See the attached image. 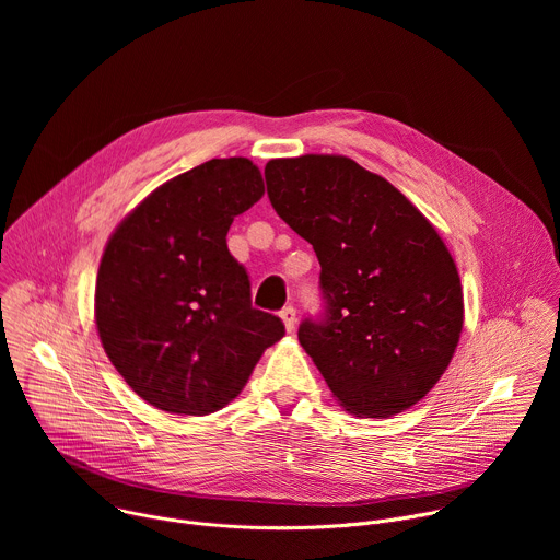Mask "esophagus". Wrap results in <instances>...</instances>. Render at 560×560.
<instances>
[{"mask_svg":"<svg viewBox=\"0 0 560 560\" xmlns=\"http://www.w3.org/2000/svg\"><path fill=\"white\" fill-rule=\"evenodd\" d=\"M281 322H283V326H285L288 332L294 330V326H296V310H294L292 305H285V307L281 310Z\"/></svg>","mask_w":560,"mask_h":560,"instance_id":"1","label":"esophagus"}]
</instances>
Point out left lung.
<instances>
[{
	"label": "left lung",
	"instance_id": "1",
	"mask_svg": "<svg viewBox=\"0 0 560 560\" xmlns=\"http://www.w3.org/2000/svg\"><path fill=\"white\" fill-rule=\"evenodd\" d=\"M268 197L312 244L326 299L299 343L337 401L387 419L419 404L458 346L463 292L434 225L383 177L341 154L272 159Z\"/></svg>",
	"mask_w": 560,
	"mask_h": 560
}]
</instances>
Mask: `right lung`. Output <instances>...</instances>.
Returning <instances> with one entry per match:
<instances>
[{"mask_svg":"<svg viewBox=\"0 0 560 560\" xmlns=\"http://www.w3.org/2000/svg\"><path fill=\"white\" fill-rule=\"evenodd\" d=\"M261 195L250 159H210L150 192L108 238L95 288L100 339L156 410H221L285 335L279 316L253 307L248 272L225 244L234 217Z\"/></svg>","mask_w":560,"mask_h":560,"instance_id":"add662e5","label":"right lung"}]
</instances>
